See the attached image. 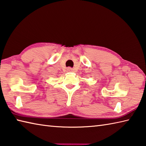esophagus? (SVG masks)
Instances as JSON below:
<instances>
[{"mask_svg":"<svg viewBox=\"0 0 146 146\" xmlns=\"http://www.w3.org/2000/svg\"><path fill=\"white\" fill-rule=\"evenodd\" d=\"M68 70H69V71H72V69H68Z\"/></svg>","mask_w":146,"mask_h":146,"instance_id":"esophagus-1","label":"esophagus"}]
</instances>
